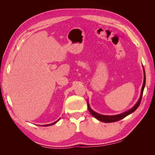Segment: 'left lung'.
<instances>
[{
  "label": "left lung",
  "mask_w": 155,
  "mask_h": 155,
  "mask_svg": "<svg viewBox=\"0 0 155 155\" xmlns=\"http://www.w3.org/2000/svg\"><path fill=\"white\" fill-rule=\"evenodd\" d=\"M143 74H144V78H143V85L142 87V90H141V93H140V96L139 100H138V101L137 102L133 107L131 108L130 109L127 110L123 113L120 114H117V115H112V116H109V115H103V114H100L97 112L94 111L91 107H90V105H89L88 101L87 100V106H88V109L89 110V112H91V114L96 118V119H97L98 120H100L102 122H105V123H111V122H114V121H118L121 119L124 118L125 117H126L127 116H128L129 114H130L131 113H133L134 111H135L137 109V108L139 107L140 102H141V100L142 97V95H143V92L144 90V87L145 85V70L143 68Z\"/></svg>",
  "instance_id": "8db88e82"
}]
</instances>
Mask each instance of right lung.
Here are the masks:
<instances>
[{
    "label": "right lung",
    "instance_id": "add662e5",
    "mask_svg": "<svg viewBox=\"0 0 155 155\" xmlns=\"http://www.w3.org/2000/svg\"><path fill=\"white\" fill-rule=\"evenodd\" d=\"M60 119V118H59ZM59 120H58L57 121H55V122H54V123H52V124H48V125H41V126H44V127H46V126H50V125H54V124H56L58 122V121L59 120Z\"/></svg>",
    "mask_w": 155,
    "mask_h": 155
}]
</instances>
